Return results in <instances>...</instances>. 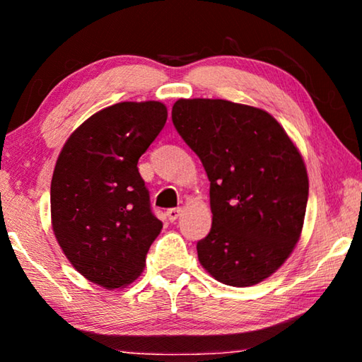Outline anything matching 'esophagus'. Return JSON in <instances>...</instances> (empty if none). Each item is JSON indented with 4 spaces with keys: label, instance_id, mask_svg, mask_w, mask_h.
Here are the masks:
<instances>
[{
    "label": "esophagus",
    "instance_id": "34e87169",
    "mask_svg": "<svg viewBox=\"0 0 362 362\" xmlns=\"http://www.w3.org/2000/svg\"><path fill=\"white\" fill-rule=\"evenodd\" d=\"M166 216H168L170 222H175V220L182 216V209H180V207H173V209H168Z\"/></svg>",
    "mask_w": 362,
    "mask_h": 362
}]
</instances>
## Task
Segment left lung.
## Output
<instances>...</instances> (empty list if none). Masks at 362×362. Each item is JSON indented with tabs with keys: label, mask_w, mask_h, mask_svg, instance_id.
Returning <instances> with one entry per match:
<instances>
[{
	"label": "left lung",
	"mask_w": 362,
	"mask_h": 362,
	"mask_svg": "<svg viewBox=\"0 0 362 362\" xmlns=\"http://www.w3.org/2000/svg\"><path fill=\"white\" fill-rule=\"evenodd\" d=\"M173 122L211 182L212 226L196 244L199 263L223 284L260 283L302 233L308 203L302 155L279 122L255 107L180 99Z\"/></svg>",
	"instance_id": "1"
}]
</instances>
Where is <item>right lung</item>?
<instances>
[{
    "instance_id": "1",
    "label": "right lung",
    "mask_w": 362,
    "mask_h": 362,
    "mask_svg": "<svg viewBox=\"0 0 362 362\" xmlns=\"http://www.w3.org/2000/svg\"><path fill=\"white\" fill-rule=\"evenodd\" d=\"M161 102H121L86 119L66 140L51 182L54 235L90 283L118 289L145 267L163 228L137 163L166 124Z\"/></svg>"
}]
</instances>
